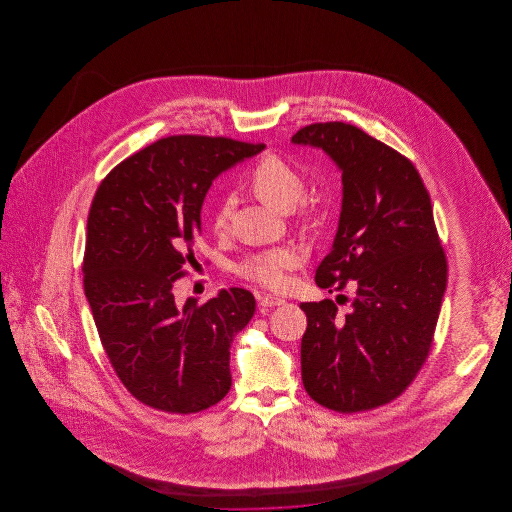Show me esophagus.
Listing matches in <instances>:
<instances>
[{"label": "esophagus", "instance_id": "34e87169", "mask_svg": "<svg viewBox=\"0 0 512 512\" xmlns=\"http://www.w3.org/2000/svg\"><path fill=\"white\" fill-rule=\"evenodd\" d=\"M283 304H285V300L280 298V296H274V294H265V296H260V305L261 307H265V309Z\"/></svg>", "mask_w": 512, "mask_h": 512}]
</instances>
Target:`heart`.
<instances>
[{
    "instance_id": "1",
    "label": "heart",
    "mask_w": 512,
    "mask_h": 512,
    "mask_svg": "<svg viewBox=\"0 0 512 512\" xmlns=\"http://www.w3.org/2000/svg\"><path fill=\"white\" fill-rule=\"evenodd\" d=\"M251 186L254 194L263 203L287 212L302 199L305 192L302 174L283 161L282 157L267 155L252 170ZM232 203L225 199L214 216V229L221 232L229 225ZM302 263V254L294 247H276L269 251L258 252L240 265V274L251 282L260 283L269 289H283L289 283V272Z\"/></svg>"
}]
</instances>
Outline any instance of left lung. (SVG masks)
Masks as SVG:
<instances>
[{"label": "left lung", "mask_w": 512, "mask_h": 512, "mask_svg": "<svg viewBox=\"0 0 512 512\" xmlns=\"http://www.w3.org/2000/svg\"><path fill=\"white\" fill-rule=\"evenodd\" d=\"M291 142L324 150L342 174L337 234L316 285L333 293L357 282L348 315L333 300L300 304L302 381L329 410L364 412L399 397L432 346L448 274L432 203L414 164L357 126L318 122Z\"/></svg>", "instance_id": "left-lung-1"}]
</instances>
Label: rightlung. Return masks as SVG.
<instances>
[{"label":"right lung","mask_w":512,"mask_h":512,"mask_svg":"<svg viewBox=\"0 0 512 512\" xmlns=\"http://www.w3.org/2000/svg\"><path fill=\"white\" fill-rule=\"evenodd\" d=\"M265 144L177 135L115 166L87 218L84 291L126 390L146 406L194 414L230 390V344L256 300L240 287L175 302L174 282L201 234L212 181Z\"/></svg>","instance_id":"right-lung-1"}]
</instances>
